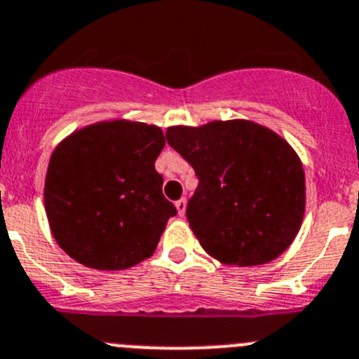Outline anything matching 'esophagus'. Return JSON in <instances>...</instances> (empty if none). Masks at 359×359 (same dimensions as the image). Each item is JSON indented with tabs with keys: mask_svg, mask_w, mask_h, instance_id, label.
I'll return each instance as SVG.
<instances>
[{
	"mask_svg": "<svg viewBox=\"0 0 359 359\" xmlns=\"http://www.w3.org/2000/svg\"><path fill=\"white\" fill-rule=\"evenodd\" d=\"M175 207H177V212H179V215L186 214V198H180L179 201H175Z\"/></svg>",
	"mask_w": 359,
	"mask_h": 359,
	"instance_id": "obj_1",
	"label": "esophagus"
}]
</instances>
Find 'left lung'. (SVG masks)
<instances>
[{
	"label": "left lung",
	"mask_w": 359,
	"mask_h": 359,
	"mask_svg": "<svg viewBox=\"0 0 359 359\" xmlns=\"http://www.w3.org/2000/svg\"><path fill=\"white\" fill-rule=\"evenodd\" d=\"M166 140L198 177L186 215L212 257L254 266L291 245L305 214V173L284 138L233 119L172 126Z\"/></svg>",
	"instance_id": "obj_1"
}]
</instances>
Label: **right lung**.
Masks as SVG:
<instances>
[{
  "instance_id": "1",
  "label": "right lung",
  "mask_w": 359,
  "mask_h": 359,
  "mask_svg": "<svg viewBox=\"0 0 359 359\" xmlns=\"http://www.w3.org/2000/svg\"><path fill=\"white\" fill-rule=\"evenodd\" d=\"M163 147L161 128L117 119L82 128L54 149L45 212L69 257L96 270H124L152 256L177 214L154 168Z\"/></svg>"
}]
</instances>
